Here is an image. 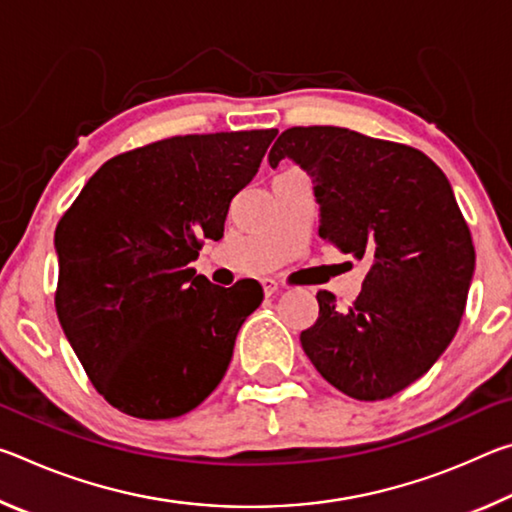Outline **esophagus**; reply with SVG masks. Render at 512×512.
Segmentation results:
<instances>
[{"instance_id": "34e87169", "label": "esophagus", "mask_w": 512, "mask_h": 512, "mask_svg": "<svg viewBox=\"0 0 512 512\" xmlns=\"http://www.w3.org/2000/svg\"><path fill=\"white\" fill-rule=\"evenodd\" d=\"M262 289H264L266 296H273V293L280 291V284H277L275 280H271V277H264V280H262Z\"/></svg>"}]
</instances>
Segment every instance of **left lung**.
I'll return each mask as SVG.
<instances>
[{"instance_id": "obj_1", "label": "left lung", "mask_w": 512, "mask_h": 512, "mask_svg": "<svg viewBox=\"0 0 512 512\" xmlns=\"http://www.w3.org/2000/svg\"><path fill=\"white\" fill-rule=\"evenodd\" d=\"M296 160L318 203V237L363 259L359 296L336 307L318 291L302 350L341 393L393 397L420 379L452 343L474 273L470 228L436 162L413 146L339 126L287 128L271 167Z\"/></svg>"}]
</instances>
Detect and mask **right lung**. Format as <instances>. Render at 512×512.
<instances>
[{
	"mask_svg": "<svg viewBox=\"0 0 512 512\" xmlns=\"http://www.w3.org/2000/svg\"><path fill=\"white\" fill-rule=\"evenodd\" d=\"M275 128L176 135L110 158L56 228V314L103 400L140 420L196 409L230 366L255 280L216 287L189 262L223 237Z\"/></svg>",
	"mask_w": 512,
	"mask_h": 512,
	"instance_id": "obj_1",
	"label": "right lung"
}]
</instances>
